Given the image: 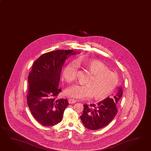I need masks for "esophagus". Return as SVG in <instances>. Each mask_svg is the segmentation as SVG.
Returning a JSON list of instances; mask_svg holds the SVG:
<instances>
[{
  "instance_id": "obj_1",
  "label": "esophagus",
  "mask_w": 151,
  "mask_h": 151,
  "mask_svg": "<svg viewBox=\"0 0 151 151\" xmlns=\"http://www.w3.org/2000/svg\"><path fill=\"white\" fill-rule=\"evenodd\" d=\"M76 102V101L73 99H70L68 100V103L70 104H75Z\"/></svg>"
}]
</instances>
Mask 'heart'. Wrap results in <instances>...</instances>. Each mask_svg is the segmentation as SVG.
I'll return each instance as SVG.
<instances>
[{
	"label": "heart",
	"mask_w": 151,
	"mask_h": 151,
	"mask_svg": "<svg viewBox=\"0 0 151 151\" xmlns=\"http://www.w3.org/2000/svg\"><path fill=\"white\" fill-rule=\"evenodd\" d=\"M92 76L87 81L86 85H74L66 90V94L70 98L83 99L94 96L96 100L106 98L118 84V78L116 74L108 69L104 63L98 60L82 61ZM78 71L77 63L72 62L65 66L63 71V77L68 83L76 79Z\"/></svg>",
	"instance_id": "heart-1"
}]
</instances>
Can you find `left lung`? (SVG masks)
<instances>
[{
    "instance_id": "obj_1",
    "label": "left lung",
    "mask_w": 151,
    "mask_h": 151,
    "mask_svg": "<svg viewBox=\"0 0 151 151\" xmlns=\"http://www.w3.org/2000/svg\"><path fill=\"white\" fill-rule=\"evenodd\" d=\"M122 95V88L119 87L117 93L112 98L108 96L96 105L83 104V114L80 118L85 127L89 130H99L110 123L117 113L116 105Z\"/></svg>"
}]
</instances>
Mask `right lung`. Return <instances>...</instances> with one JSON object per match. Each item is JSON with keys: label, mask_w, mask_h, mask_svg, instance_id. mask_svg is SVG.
<instances>
[{"label": "right lung", "mask_w": 151, "mask_h": 151, "mask_svg": "<svg viewBox=\"0 0 151 151\" xmlns=\"http://www.w3.org/2000/svg\"><path fill=\"white\" fill-rule=\"evenodd\" d=\"M79 53L73 50H57L44 53L33 63L28 77L27 104L36 120L45 127L60 123L68 102L57 99L60 73L66 59Z\"/></svg>", "instance_id": "obj_1"}]
</instances>
